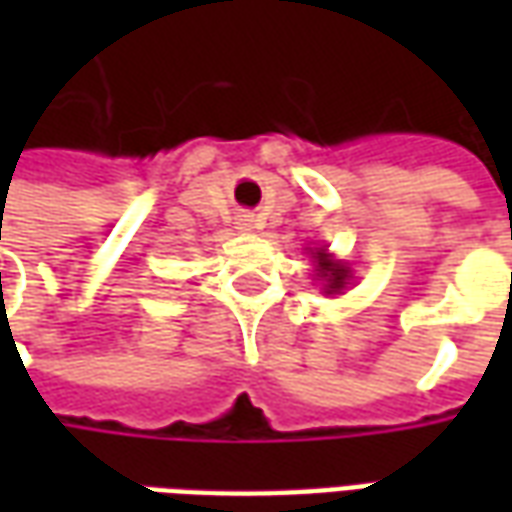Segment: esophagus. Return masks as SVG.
Here are the masks:
<instances>
[{
  "label": "esophagus",
  "instance_id": "obj_1",
  "mask_svg": "<svg viewBox=\"0 0 512 512\" xmlns=\"http://www.w3.org/2000/svg\"><path fill=\"white\" fill-rule=\"evenodd\" d=\"M238 224H241L244 230H252V227H255V216H252V213H241V216H238Z\"/></svg>",
  "mask_w": 512,
  "mask_h": 512
}]
</instances>
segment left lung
<instances>
[{
	"label": "left lung",
	"mask_w": 512,
	"mask_h": 512,
	"mask_svg": "<svg viewBox=\"0 0 512 512\" xmlns=\"http://www.w3.org/2000/svg\"><path fill=\"white\" fill-rule=\"evenodd\" d=\"M321 257V277H329V285H326V293H334V290H340L345 285V277H348V271H345L340 263H332V260H323V252H318Z\"/></svg>",
	"instance_id": "obj_1"
}]
</instances>
